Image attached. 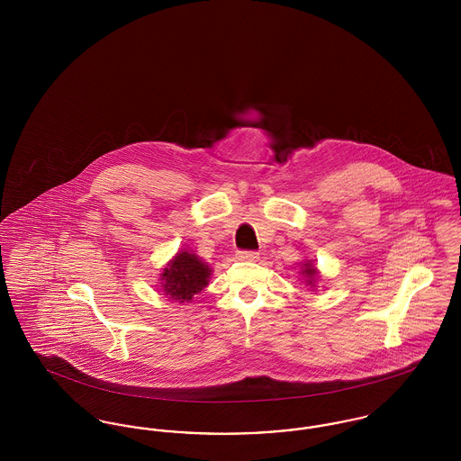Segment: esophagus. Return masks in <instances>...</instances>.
<instances>
[{
	"mask_svg": "<svg viewBox=\"0 0 461 461\" xmlns=\"http://www.w3.org/2000/svg\"><path fill=\"white\" fill-rule=\"evenodd\" d=\"M237 259L239 261H247V263H254V261H258L259 259V256H258V252H247V250H241L237 254Z\"/></svg>",
	"mask_w": 461,
	"mask_h": 461,
	"instance_id": "esophagus-1",
	"label": "esophagus"
}]
</instances>
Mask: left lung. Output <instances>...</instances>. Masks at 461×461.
Returning <instances> with one entry per match:
<instances>
[{
    "label": "left lung",
    "instance_id": "obj_1",
    "mask_svg": "<svg viewBox=\"0 0 461 461\" xmlns=\"http://www.w3.org/2000/svg\"><path fill=\"white\" fill-rule=\"evenodd\" d=\"M301 275L304 278V284L307 286H311V288H314L316 286V280L320 276V269L316 267V264L312 263V261H304L303 267H301Z\"/></svg>",
    "mask_w": 461,
    "mask_h": 461
}]
</instances>
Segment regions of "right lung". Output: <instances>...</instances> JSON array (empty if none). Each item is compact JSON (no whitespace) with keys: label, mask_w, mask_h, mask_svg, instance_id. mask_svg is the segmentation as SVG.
Listing matches in <instances>:
<instances>
[{"label":"right lung","mask_w":461,"mask_h":461,"mask_svg":"<svg viewBox=\"0 0 461 461\" xmlns=\"http://www.w3.org/2000/svg\"><path fill=\"white\" fill-rule=\"evenodd\" d=\"M212 269L192 250H179L160 271L158 286L176 303H192L194 295L209 285Z\"/></svg>","instance_id":"add662e5"}]
</instances>
